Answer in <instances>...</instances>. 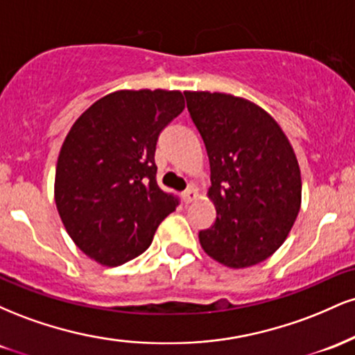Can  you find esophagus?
I'll use <instances>...</instances> for the list:
<instances>
[{"mask_svg":"<svg viewBox=\"0 0 355 355\" xmlns=\"http://www.w3.org/2000/svg\"><path fill=\"white\" fill-rule=\"evenodd\" d=\"M182 198H183V202L189 205V203H191L195 200V198H197V191H195V189H191V187H190V189H187L185 191H183Z\"/></svg>","mask_w":355,"mask_h":355,"instance_id":"esophagus-1","label":"esophagus"}]
</instances>
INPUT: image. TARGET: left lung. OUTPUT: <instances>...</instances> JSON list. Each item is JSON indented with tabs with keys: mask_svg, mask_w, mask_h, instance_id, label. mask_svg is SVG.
I'll list each match as a JSON object with an SVG mask.
<instances>
[{
	"mask_svg": "<svg viewBox=\"0 0 355 355\" xmlns=\"http://www.w3.org/2000/svg\"><path fill=\"white\" fill-rule=\"evenodd\" d=\"M187 108L210 162L215 223L198 239L232 268L263 262L284 243L300 210L302 182L294 148L277 121L252 101L185 92Z\"/></svg>",
	"mask_w": 355,
	"mask_h": 355,
	"instance_id": "obj_1",
	"label": "left lung"
}]
</instances>
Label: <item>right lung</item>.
<instances>
[{"label": "right lung", "instance_id": "add662e5", "mask_svg": "<svg viewBox=\"0 0 355 355\" xmlns=\"http://www.w3.org/2000/svg\"><path fill=\"white\" fill-rule=\"evenodd\" d=\"M185 108L180 92L120 89L71 126L58 157L55 202L80 250L116 267L144 254L178 197L157 183L158 135Z\"/></svg>", "mask_w": 355, "mask_h": 355}]
</instances>
